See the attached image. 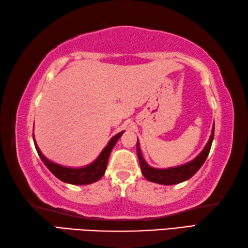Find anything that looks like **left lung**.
I'll list each match as a JSON object with an SVG mask.
<instances>
[{"label": "left lung", "instance_id": "1", "mask_svg": "<svg viewBox=\"0 0 248 248\" xmlns=\"http://www.w3.org/2000/svg\"><path fill=\"white\" fill-rule=\"evenodd\" d=\"M214 133H215V124L213 130H211V134L209 138V141L207 142L206 146L204 147L200 155H197L194 159L188 161L187 164H184L178 167L167 168V169H157L153 168L151 166L146 164L145 159L143 158L141 148H140L139 140L137 142V153H138V158L140 161V166H141V170L144 177L146 180L154 183L164 184V186H172V184H178L183 181H186L190 178H192L200 168L205 163L207 156L209 154L211 143L214 140Z\"/></svg>", "mask_w": 248, "mask_h": 248}]
</instances>
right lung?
Masks as SVG:
<instances>
[{
	"label": "right lung",
	"instance_id": "add662e5",
	"mask_svg": "<svg viewBox=\"0 0 248 248\" xmlns=\"http://www.w3.org/2000/svg\"><path fill=\"white\" fill-rule=\"evenodd\" d=\"M124 131H121L118 134H116L115 137H112L107 145L104 147V150L98 155L97 158L88 166L81 168H68L64 167V166L57 165L53 161L48 160L46 156H44L40 148L37 145V142L34 140L33 136V142L35 150H37L40 158L46 166L47 169L51 172L58 178L61 181L69 184H74V186H85V184H91L100 180L105 173V170L107 167V161H108V157L110 155V152L112 147L115 146V144L118 141L119 138L123 136Z\"/></svg>",
	"mask_w": 248,
	"mask_h": 248
}]
</instances>
